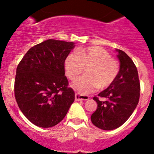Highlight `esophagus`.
Masks as SVG:
<instances>
[{"mask_svg":"<svg viewBox=\"0 0 154 154\" xmlns=\"http://www.w3.org/2000/svg\"><path fill=\"white\" fill-rule=\"evenodd\" d=\"M87 100H89V97L87 96V95H84V94H75V100L76 101Z\"/></svg>","mask_w":154,"mask_h":154,"instance_id":"1","label":"esophagus"}]
</instances>
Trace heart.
Masks as SVG:
<instances>
[{"label":"heart","instance_id":"obj_1","mask_svg":"<svg viewBox=\"0 0 154 154\" xmlns=\"http://www.w3.org/2000/svg\"><path fill=\"white\" fill-rule=\"evenodd\" d=\"M66 75L71 80L76 78L87 68V74L76 79L73 87L81 94L93 92L99 87L106 89L111 86L120 73L117 60L100 47H90L70 53L65 58Z\"/></svg>","mask_w":154,"mask_h":154}]
</instances>
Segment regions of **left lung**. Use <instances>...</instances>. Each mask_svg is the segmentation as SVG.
Masks as SVG:
<instances>
[{"instance_id":"obj_1","label":"left lung","mask_w":154,"mask_h":154,"mask_svg":"<svg viewBox=\"0 0 154 154\" xmlns=\"http://www.w3.org/2000/svg\"><path fill=\"white\" fill-rule=\"evenodd\" d=\"M120 62V73L111 86L98 94L105 98L101 101L97 97L93 99L97 103L96 111L91 115L94 126L105 131L118 128L131 117L140 99V84L138 71L131 58L117 49Z\"/></svg>"}]
</instances>
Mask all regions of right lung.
<instances>
[{
  "label": "right lung",
  "instance_id": "obj_1",
  "mask_svg": "<svg viewBox=\"0 0 154 154\" xmlns=\"http://www.w3.org/2000/svg\"><path fill=\"white\" fill-rule=\"evenodd\" d=\"M74 48L73 42L47 40L30 48L17 65L15 99L37 127L59 124L74 102V92L64 75L65 58Z\"/></svg>",
  "mask_w": 154,
  "mask_h": 154
}]
</instances>
